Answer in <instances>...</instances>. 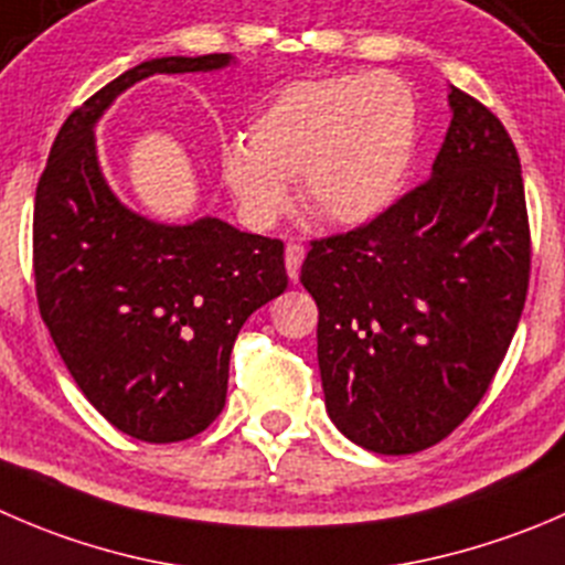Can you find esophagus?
I'll return each instance as SVG.
<instances>
[{"label":"esophagus","instance_id":"1","mask_svg":"<svg viewBox=\"0 0 565 565\" xmlns=\"http://www.w3.org/2000/svg\"><path fill=\"white\" fill-rule=\"evenodd\" d=\"M303 245L300 243H289L287 250H284V265H287V276L292 278V281H298V273H300V265H303Z\"/></svg>","mask_w":565,"mask_h":565}]
</instances>
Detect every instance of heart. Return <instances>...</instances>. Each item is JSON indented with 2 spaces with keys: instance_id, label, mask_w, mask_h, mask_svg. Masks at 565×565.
I'll return each mask as SVG.
<instances>
[{
  "instance_id": "b5f03b06",
  "label": "heart",
  "mask_w": 565,
  "mask_h": 565,
  "mask_svg": "<svg viewBox=\"0 0 565 565\" xmlns=\"http://www.w3.org/2000/svg\"><path fill=\"white\" fill-rule=\"evenodd\" d=\"M248 137L221 149V179L250 226L281 221L295 177L311 215L328 226H364L403 193L419 107L392 74L295 79L262 104Z\"/></svg>"
}]
</instances>
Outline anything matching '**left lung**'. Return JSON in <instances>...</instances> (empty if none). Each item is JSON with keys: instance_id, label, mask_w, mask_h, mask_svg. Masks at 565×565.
<instances>
[{"instance_id": "1", "label": "left lung", "mask_w": 565, "mask_h": 565, "mask_svg": "<svg viewBox=\"0 0 565 565\" xmlns=\"http://www.w3.org/2000/svg\"><path fill=\"white\" fill-rule=\"evenodd\" d=\"M447 98L428 182L366 226L315 239L300 267L320 309L328 416L381 456L428 450L472 414L527 298L516 146L478 98L458 87Z\"/></svg>"}]
</instances>
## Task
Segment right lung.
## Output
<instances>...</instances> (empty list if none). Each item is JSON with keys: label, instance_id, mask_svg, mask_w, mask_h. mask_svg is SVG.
Returning a JSON list of instances; mask_svg holds the SVG:
<instances>
[{"label": "right lung", "instance_id": "add662e5", "mask_svg": "<svg viewBox=\"0 0 565 565\" xmlns=\"http://www.w3.org/2000/svg\"><path fill=\"white\" fill-rule=\"evenodd\" d=\"M232 63L157 57L120 74L65 118L35 190L43 322L93 408L151 445L190 439L223 411L239 328L287 289L284 243L221 217L168 226L137 215L104 179L93 129L135 82Z\"/></svg>", "mask_w": 565, "mask_h": 565}]
</instances>
